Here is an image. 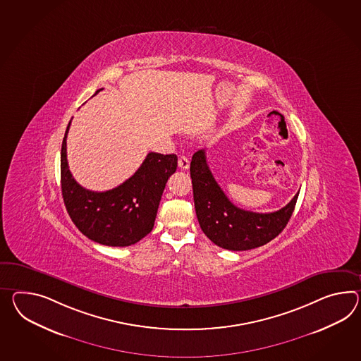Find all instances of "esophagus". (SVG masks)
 I'll return each instance as SVG.
<instances>
[{"mask_svg":"<svg viewBox=\"0 0 361 361\" xmlns=\"http://www.w3.org/2000/svg\"><path fill=\"white\" fill-rule=\"evenodd\" d=\"M190 166V161H189V159L186 158V157H180L178 158V167L181 168V169H188Z\"/></svg>","mask_w":361,"mask_h":361,"instance_id":"1","label":"esophagus"}]
</instances>
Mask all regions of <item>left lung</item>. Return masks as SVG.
I'll return each instance as SVG.
<instances>
[{"mask_svg":"<svg viewBox=\"0 0 361 361\" xmlns=\"http://www.w3.org/2000/svg\"><path fill=\"white\" fill-rule=\"evenodd\" d=\"M190 177L195 214L203 233L215 245L233 252L255 249L276 238L287 226L299 197L296 194L278 212L259 214L240 209L215 181L204 149L194 152Z\"/></svg>","mask_w":361,"mask_h":361,"instance_id":"left-lung-1","label":"left lung"}]
</instances>
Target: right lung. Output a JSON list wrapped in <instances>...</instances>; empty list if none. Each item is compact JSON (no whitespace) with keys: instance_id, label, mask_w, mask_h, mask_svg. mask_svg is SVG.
<instances>
[{"instance_id":"add662e5","label":"right lung","mask_w":361,"mask_h":361,"mask_svg":"<svg viewBox=\"0 0 361 361\" xmlns=\"http://www.w3.org/2000/svg\"><path fill=\"white\" fill-rule=\"evenodd\" d=\"M71 123L62 141L61 189L73 223L86 238L102 245L138 243L154 228L161 194L169 176L176 172V155L149 152L137 172L117 188L87 190L74 180L68 166L66 137Z\"/></svg>"}]
</instances>
